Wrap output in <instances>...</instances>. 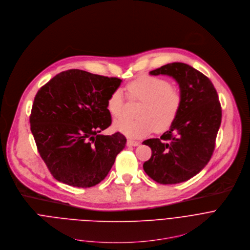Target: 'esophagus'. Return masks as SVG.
Returning a JSON list of instances; mask_svg holds the SVG:
<instances>
[{
    "instance_id": "obj_1",
    "label": "esophagus",
    "mask_w": 250,
    "mask_h": 250,
    "mask_svg": "<svg viewBox=\"0 0 250 250\" xmlns=\"http://www.w3.org/2000/svg\"><path fill=\"white\" fill-rule=\"evenodd\" d=\"M139 142L137 141H133V140H127V146H139Z\"/></svg>"
}]
</instances>
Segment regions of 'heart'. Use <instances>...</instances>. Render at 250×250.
<instances>
[{"mask_svg":"<svg viewBox=\"0 0 250 250\" xmlns=\"http://www.w3.org/2000/svg\"><path fill=\"white\" fill-rule=\"evenodd\" d=\"M131 99H139L142 104L138 110L139 118H120L113 127L116 131L131 139H140L155 131L167 130L176 120L182 106L183 96L179 88L172 86L165 78L142 76L126 85ZM125 98L121 89H114L108 96V112L119 117L124 110Z\"/></svg>","mask_w":250,"mask_h":250,"instance_id":"1","label":"heart"}]
</instances>
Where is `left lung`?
I'll use <instances>...</instances> for the list:
<instances>
[{
  "label": "left lung",
  "mask_w": 250,
  "mask_h": 250,
  "mask_svg": "<svg viewBox=\"0 0 250 250\" xmlns=\"http://www.w3.org/2000/svg\"><path fill=\"white\" fill-rule=\"evenodd\" d=\"M149 74L174 78L183 103L168 131L160 139L143 142L152 149L151 159L143 167L158 183L184 182L200 172L212 158L222 121L219 96L208 77L184 63H170Z\"/></svg>",
  "instance_id": "1"
}]
</instances>
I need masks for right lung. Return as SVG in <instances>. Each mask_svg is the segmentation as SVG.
Segmentation results:
<instances>
[{"mask_svg":"<svg viewBox=\"0 0 250 250\" xmlns=\"http://www.w3.org/2000/svg\"><path fill=\"white\" fill-rule=\"evenodd\" d=\"M118 78L72 69L37 91L29 116L37 151L53 177L75 187L104 180L126 145L120 132L99 134L111 125L106 103Z\"/></svg>","mask_w":250,"mask_h":250,"instance_id":"obj_1","label":"right lung"}]
</instances>
